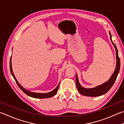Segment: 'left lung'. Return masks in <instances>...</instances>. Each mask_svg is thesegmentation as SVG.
<instances>
[{
  "instance_id": "obj_1",
  "label": "left lung",
  "mask_w": 124,
  "mask_h": 124,
  "mask_svg": "<svg viewBox=\"0 0 124 124\" xmlns=\"http://www.w3.org/2000/svg\"><path fill=\"white\" fill-rule=\"evenodd\" d=\"M110 35V39H111V40L112 43V44H113V46L115 48L116 51V68L114 71L113 75L111 76V78H110V79L105 84L101 85H99L98 87H96L94 88H90V89H87L85 88L82 87L81 85L78 82V76L76 74V87L78 91L79 92L80 94H81L82 95L85 96H98L102 95L103 94H105L106 93L109 91L111 89V88L113 86L114 83L115 82L116 80V79L117 76L118 75V73L120 70V58L118 56V52L117 48L115 44L112 42L111 39V34L109 32Z\"/></svg>"
}]
</instances>
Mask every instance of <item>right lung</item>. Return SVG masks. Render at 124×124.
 Listing matches in <instances>:
<instances>
[{
    "label": "right lung",
    "mask_w": 124,
    "mask_h": 124,
    "mask_svg": "<svg viewBox=\"0 0 124 124\" xmlns=\"http://www.w3.org/2000/svg\"><path fill=\"white\" fill-rule=\"evenodd\" d=\"M10 69L11 74H12V76L13 77V78H14L15 81H16V82L17 83V85H18V87L20 88V89H21L22 91L24 92V93H25L26 95L30 96H31V97L35 98L45 99V98H49L52 97V96H54L55 94L57 93V92L58 91V87H59V85H57V87H56L55 89H54L53 91L49 92V93H33V92H29L28 91H27V90H26L24 88L19 84L18 82L17 81L16 78L14 74H13V71H12V66H11V59H10Z\"/></svg>",
    "instance_id": "obj_1"
}]
</instances>
